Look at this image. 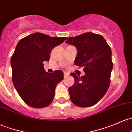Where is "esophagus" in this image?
Wrapping results in <instances>:
<instances>
[{
	"instance_id": "34e87169",
	"label": "esophagus",
	"mask_w": 132,
	"mask_h": 132,
	"mask_svg": "<svg viewBox=\"0 0 132 132\" xmlns=\"http://www.w3.org/2000/svg\"><path fill=\"white\" fill-rule=\"evenodd\" d=\"M69 76V73H66V72H64V77L65 78H66V77H68Z\"/></svg>"
}]
</instances>
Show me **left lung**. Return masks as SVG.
Segmentation results:
<instances>
[{"mask_svg": "<svg viewBox=\"0 0 132 132\" xmlns=\"http://www.w3.org/2000/svg\"><path fill=\"white\" fill-rule=\"evenodd\" d=\"M66 42L76 47L77 56L75 64L84 67L85 75H70L75 84L69 87L71 101L78 107L95 105L106 94L110 85L113 64L111 49L101 35L87 32L75 37H69Z\"/></svg>", "mask_w": 132, "mask_h": 132, "instance_id": "left-lung-1", "label": "left lung"}]
</instances>
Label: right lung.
I'll list each match as a JSON object with an SVG mask.
<instances>
[{
	"label": "right lung",
	"instance_id": "1",
	"mask_svg": "<svg viewBox=\"0 0 132 132\" xmlns=\"http://www.w3.org/2000/svg\"><path fill=\"white\" fill-rule=\"evenodd\" d=\"M66 37H51L35 33L19 40L11 59L12 83L19 96L34 108L48 106L53 101L57 85L63 80V72H46L44 62L48 61L52 48Z\"/></svg>",
	"mask_w": 132,
	"mask_h": 132
}]
</instances>
